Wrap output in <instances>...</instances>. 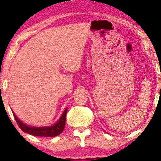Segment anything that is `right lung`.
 I'll return each instance as SVG.
<instances>
[{"mask_svg":"<svg viewBox=\"0 0 161 161\" xmlns=\"http://www.w3.org/2000/svg\"><path fill=\"white\" fill-rule=\"evenodd\" d=\"M67 108H66L64 111L62 116L59 119V120L56 124L50 127H34L26 125L18 119L16 115L13 112V115L16 120V122L22 130L25 133H28L31 135L35 136H44V137H54V136H58L61 133L63 130L64 129L66 116H67Z\"/></svg>","mask_w":161,"mask_h":161,"instance_id":"1","label":"right lung"}]
</instances>
